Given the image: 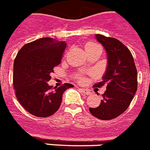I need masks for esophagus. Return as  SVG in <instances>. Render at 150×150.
<instances>
[{"instance_id":"1","label":"esophagus","mask_w":150,"mask_h":150,"mask_svg":"<svg viewBox=\"0 0 150 150\" xmlns=\"http://www.w3.org/2000/svg\"><path fill=\"white\" fill-rule=\"evenodd\" d=\"M81 90V92L83 93L84 94H85V95H91V91L89 90H88V89H84V88H81L80 89Z\"/></svg>"}]
</instances>
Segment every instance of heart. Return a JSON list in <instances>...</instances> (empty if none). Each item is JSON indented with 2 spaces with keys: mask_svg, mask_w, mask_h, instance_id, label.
Here are the masks:
<instances>
[{
  "mask_svg": "<svg viewBox=\"0 0 150 150\" xmlns=\"http://www.w3.org/2000/svg\"><path fill=\"white\" fill-rule=\"evenodd\" d=\"M98 47H100V46H99L97 43H94V42H88V43H87L86 46H85V50H93V49H96V48H98ZM77 78L80 80V81L82 80V78H81L79 75H77Z\"/></svg>",
  "mask_w": 150,
  "mask_h": 150,
  "instance_id": "1",
  "label": "heart"
}]
</instances>
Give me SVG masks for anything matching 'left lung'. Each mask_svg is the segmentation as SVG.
<instances>
[{"label": "left lung", "instance_id": "8db88e82", "mask_svg": "<svg viewBox=\"0 0 150 150\" xmlns=\"http://www.w3.org/2000/svg\"><path fill=\"white\" fill-rule=\"evenodd\" d=\"M104 48L108 64L102 81L94 87L106 85L102 100L96 108H89L91 114L100 120H111L125 111L137 89V72L131 52L120 40L95 35Z\"/></svg>", "mask_w": 150, "mask_h": 150}]
</instances>
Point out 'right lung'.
<instances>
[{
  "instance_id": "right-lung-1",
  "label": "right lung",
  "mask_w": 150,
  "mask_h": 150,
  "mask_svg": "<svg viewBox=\"0 0 150 150\" xmlns=\"http://www.w3.org/2000/svg\"><path fill=\"white\" fill-rule=\"evenodd\" d=\"M65 41L44 37L25 44L13 62L16 97L25 110L38 117L52 115L59 108L62 94L74 85L65 83L50 86L53 68L61 62L66 48Z\"/></svg>"
}]
</instances>
